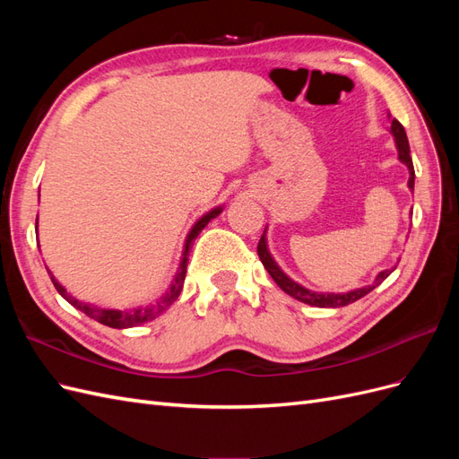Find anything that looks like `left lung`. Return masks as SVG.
<instances>
[{"label":"left lung","instance_id":"1","mask_svg":"<svg viewBox=\"0 0 459 459\" xmlns=\"http://www.w3.org/2000/svg\"><path fill=\"white\" fill-rule=\"evenodd\" d=\"M391 132L394 135V142H396V149H398V159L408 166L410 170V179H408V187L413 189V179H415V172H413V162L410 157V143H408V137L404 132V126L394 118L391 124ZM258 256L260 262L264 264V268L268 270V273L272 275V280L280 285L287 295H290L293 299L304 302V304H310V307H319V308H339V307H346V304L356 302L358 299L366 297L369 290H373L377 285H381L388 275H391L393 270H385L381 272L377 277H375V281L371 285H366L362 289H354L351 293H314V290H308L307 287H302L299 283H295L290 277H287L281 268L277 266L275 260L272 258L270 251H268V245H266V231L258 241Z\"/></svg>","mask_w":459,"mask_h":459}]
</instances>
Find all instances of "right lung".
<instances>
[{
	"label": "right lung",
	"instance_id": "obj_1",
	"mask_svg": "<svg viewBox=\"0 0 459 459\" xmlns=\"http://www.w3.org/2000/svg\"><path fill=\"white\" fill-rule=\"evenodd\" d=\"M221 212V206L212 208L211 212H206L201 220H197V224L191 228L187 239H186V248H184V256H182V264H179V270L174 277V283L170 285V290H166V293L155 302V304H149L145 308H132V310H110V308H100L95 307V304H88V302H80L78 299L71 297L66 293V289L55 280L53 273L48 270L51 281L55 285V289L59 290V295L73 304L74 308H78L80 312H84L86 316H90L95 322H100L103 325H108L113 329H126V327H135V325H142L145 322H151V319H155L157 316H160L166 308L170 307V304L179 297L182 293V287H184V280H186V272H187V256H189V248L193 245V241L197 239V235L201 233V230L211 221L212 218H216Z\"/></svg>",
	"mask_w": 459,
	"mask_h": 459
}]
</instances>
